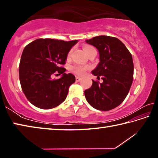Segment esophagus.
<instances>
[{
  "mask_svg": "<svg viewBox=\"0 0 158 158\" xmlns=\"http://www.w3.org/2000/svg\"><path fill=\"white\" fill-rule=\"evenodd\" d=\"M81 77H76V81L78 82V81H79L80 80H81Z\"/></svg>",
  "mask_w": 158,
  "mask_h": 158,
  "instance_id": "esophagus-1",
  "label": "esophagus"
}]
</instances>
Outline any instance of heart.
<instances>
[{"label": "heart", "mask_w": 158, "mask_h": 158, "mask_svg": "<svg viewBox=\"0 0 158 158\" xmlns=\"http://www.w3.org/2000/svg\"><path fill=\"white\" fill-rule=\"evenodd\" d=\"M92 49H93V47L90 46H85L84 48V49L85 51V52L86 53V54H88L89 52ZM70 54H71V52H69L68 54V57L70 56ZM88 69H89V67L85 65H74L73 67H72V70H73V72H74V73L78 74V75H83V74H84L85 73H86Z\"/></svg>", "instance_id": "1"}]
</instances>
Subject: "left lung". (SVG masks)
<instances>
[{"label": "left lung", "mask_w": 158, "mask_h": 158, "mask_svg": "<svg viewBox=\"0 0 158 158\" xmlns=\"http://www.w3.org/2000/svg\"><path fill=\"white\" fill-rule=\"evenodd\" d=\"M85 42L97 48L100 62L92 74L102 83L93 80L92 86L84 91L89 105L98 110L109 111L121 105L127 95L133 81L132 56L116 37L100 35Z\"/></svg>", "instance_id": "1"}]
</instances>
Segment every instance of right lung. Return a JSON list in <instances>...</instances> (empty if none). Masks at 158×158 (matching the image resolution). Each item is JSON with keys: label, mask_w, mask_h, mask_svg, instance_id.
Returning <instances> with one entry per match:
<instances>
[{"label": "right lung", "mask_w": 158, "mask_h": 158, "mask_svg": "<svg viewBox=\"0 0 158 158\" xmlns=\"http://www.w3.org/2000/svg\"><path fill=\"white\" fill-rule=\"evenodd\" d=\"M78 40L65 42L54 39H37L26 46L19 63L21 89L28 101L40 109H49L60 105L69 87L75 82L73 74H65L67 56ZM56 71L62 74L53 80Z\"/></svg>", "instance_id": "1"}]
</instances>
